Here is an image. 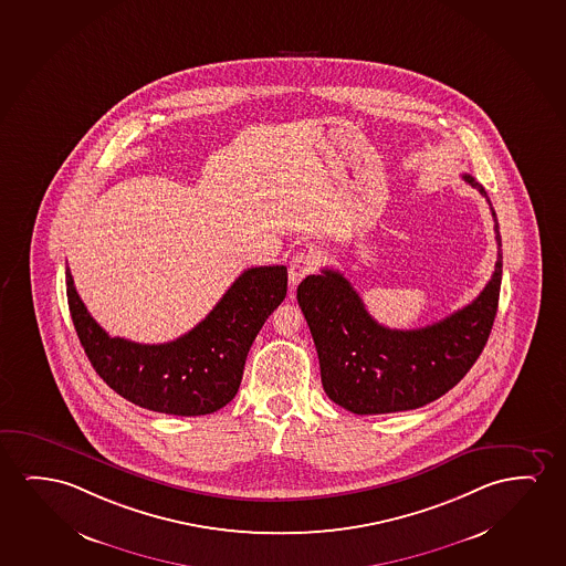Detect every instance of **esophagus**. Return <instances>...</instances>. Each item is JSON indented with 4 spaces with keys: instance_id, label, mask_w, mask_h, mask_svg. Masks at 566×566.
<instances>
[{
    "instance_id": "esophagus-1",
    "label": "esophagus",
    "mask_w": 566,
    "mask_h": 566,
    "mask_svg": "<svg viewBox=\"0 0 566 566\" xmlns=\"http://www.w3.org/2000/svg\"><path fill=\"white\" fill-rule=\"evenodd\" d=\"M318 260L312 252H298L291 258L289 262V283L296 287L306 275H311L316 270Z\"/></svg>"
}]
</instances>
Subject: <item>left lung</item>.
<instances>
[{
    "label": "left lung",
    "mask_w": 566,
    "mask_h": 566,
    "mask_svg": "<svg viewBox=\"0 0 566 566\" xmlns=\"http://www.w3.org/2000/svg\"><path fill=\"white\" fill-rule=\"evenodd\" d=\"M462 178L491 206L473 176ZM491 213L499 244L493 277L473 303L432 326L378 324L339 271L304 279L296 298L318 350L327 398L350 413H398L427 406L468 375L489 339L501 295L502 244L493 206Z\"/></svg>",
    "instance_id": "1"
}]
</instances>
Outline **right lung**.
I'll return each instance as SVG.
<instances>
[{
    "instance_id": "1",
    "label": "right lung",
    "mask_w": 566,
    "mask_h": 566,
    "mask_svg": "<svg viewBox=\"0 0 566 566\" xmlns=\"http://www.w3.org/2000/svg\"><path fill=\"white\" fill-rule=\"evenodd\" d=\"M73 326L96 375L122 398L159 413H213L239 391L248 350L287 296V268L244 271L198 326L175 342L144 345L111 337L88 314L65 268Z\"/></svg>"
}]
</instances>
